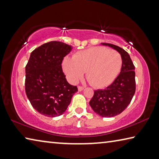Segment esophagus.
Instances as JSON below:
<instances>
[{
  "instance_id": "34e87169",
  "label": "esophagus",
  "mask_w": 159,
  "mask_h": 159,
  "mask_svg": "<svg viewBox=\"0 0 159 159\" xmlns=\"http://www.w3.org/2000/svg\"><path fill=\"white\" fill-rule=\"evenodd\" d=\"M84 89V87L83 86H79L78 87V90H79V91H82Z\"/></svg>"
}]
</instances>
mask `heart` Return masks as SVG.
Listing matches in <instances>:
<instances>
[{
    "label": "heart",
    "mask_w": 159,
    "mask_h": 159,
    "mask_svg": "<svg viewBox=\"0 0 159 159\" xmlns=\"http://www.w3.org/2000/svg\"><path fill=\"white\" fill-rule=\"evenodd\" d=\"M122 64L119 53L105 47H96L77 52L73 59L66 57L62 67L70 83L79 81L86 71L90 84L96 88H104L115 80Z\"/></svg>",
    "instance_id": "b5f03b06"
}]
</instances>
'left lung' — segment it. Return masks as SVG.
<instances>
[{"label":"left lung","mask_w":159,"mask_h":159,"mask_svg":"<svg viewBox=\"0 0 159 159\" xmlns=\"http://www.w3.org/2000/svg\"><path fill=\"white\" fill-rule=\"evenodd\" d=\"M120 53L122 59L121 71L111 85L104 90H94L89 104L95 113L103 117L120 115L129 105L136 90L135 67L128 53L118 46L102 43Z\"/></svg>","instance_id":"1"}]
</instances>
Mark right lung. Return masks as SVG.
<instances>
[{
	"mask_svg": "<svg viewBox=\"0 0 159 159\" xmlns=\"http://www.w3.org/2000/svg\"><path fill=\"white\" fill-rule=\"evenodd\" d=\"M73 49L61 42L52 41L37 47L25 66V93L30 103L41 115H61L70 104L77 86L69 84L61 63Z\"/></svg>",
	"mask_w": 159,
	"mask_h": 159,
	"instance_id": "right-lung-1",
	"label": "right lung"
}]
</instances>
